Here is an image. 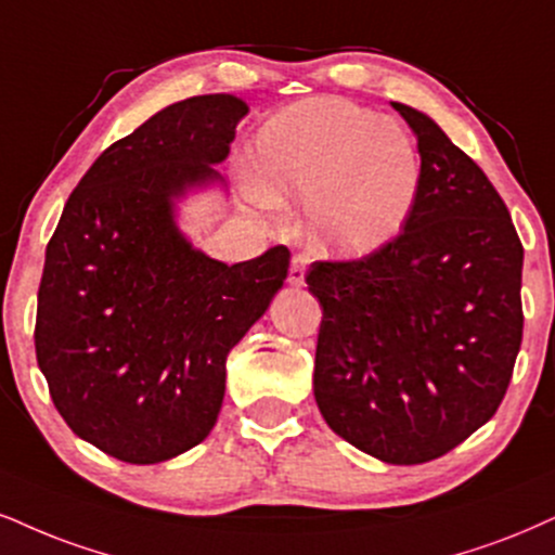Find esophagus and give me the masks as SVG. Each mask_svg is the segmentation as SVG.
<instances>
[{"label": "esophagus", "instance_id": "obj_1", "mask_svg": "<svg viewBox=\"0 0 555 555\" xmlns=\"http://www.w3.org/2000/svg\"><path fill=\"white\" fill-rule=\"evenodd\" d=\"M306 264H309V257H306V255H296V257H293L291 270H288V283L293 285V288H298V285H304Z\"/></svg>", "mask_w": 555, "mask_h": 555}]
</instances>
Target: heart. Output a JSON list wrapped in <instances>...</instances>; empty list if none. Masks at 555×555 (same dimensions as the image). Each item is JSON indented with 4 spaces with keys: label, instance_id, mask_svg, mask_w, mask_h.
Here are the masks:
<instances>
[{
    "label": "heart",
    "instance_id": "b5f03b06",
    "mask_svg": "<svg viewBox=\"0 0 555 555\" xmlns=\"http://www.w3.org/2000/svg\"><path fill=\"white\" fill-rule=\"evenodd\" d=\"M249 180L267 205H306L319 251L365 257L391 242L414 210L422 156L399 122L352 102L317 98L259 128Z\"/></svg>",
    "mask_w": 555,
    "mask_h": 555
}]
</instances>
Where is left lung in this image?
<instances>
[{
	"instance_id": "obj_1",
	"label": "left lung",
	"mask_w": 555,
	"mask_h": 555,
	"mask_svg": "<svg viewBox=\"0 0 555 555\" xmlns=\"http://www.w3.org/2000/svg\"><path fill=\"white\" fill-rule=\"evenodd\" d=\"M422 188L401 234L358 262H313V396L326 424L393 466L435 461L483 427L522 341V244L507 205L414 107Z\"/></svg>"
}]
</instances>
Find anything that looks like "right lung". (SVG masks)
<instances>
[{
	"label": "right lung",
	"instance_id": "obj_1",
	"mask_svg": "<svg viewBox=\"0 0 555 555\" xmlns=\"http://www.w3.org/2000/svg\"><path fill=\"white\" fill-rule=\"evenodd\" d=\"M249 105L164 107L87 169L46 249L36 354L72 433L118 461H172L208 437L225 358L283 288L291 251L225 264L195 249L177 203L223 184Z\"/></svg>",
	"mask_w": 555,
	"mask_h": 555
}]
</instances>
